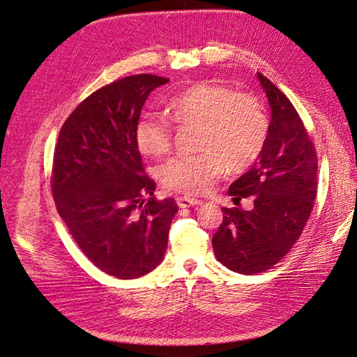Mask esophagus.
<instances>
[{
    "instance_id": "1",
    "label": "esophagus",
    "mask_w": 357,
    "mask_h": 357,
    "mask_svg": "<svg viewBox=\"0 0 357 357\" xmlns=\"http://www.w3.org/2000/svg\"><path fill=\"white\" fill-rule=\"evenodd\" d=\"M178 206L181 208H187V207H198L202 204V201L199 199H193V198H187V196H179V198L176 199Z\"/></svg>"
}]
</instances>
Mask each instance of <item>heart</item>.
<instances>
[{
	"label": "heart",
	"instance_id": "b5f03b06",
	"mask_svg": "<svg viewBox=\"0 0 357 357\" xmlns=\"http://www.w3.org/2000/svg\"><path fill=\"white\" fill-rule=\"evenodd\" d=\"M167 113L178 124H198L195 146L201 150L161 165L159 179L173 192L204 193L224 169L241 172L252 165L267 139L268 121L259 102L213 81H196L174 93ZM135 144L147 158L165 155L172 147L169 123L156 115L139 118Z\"/></svg>",
	"mask_w": 357,
	"mask_h": 357
}]
</instances>
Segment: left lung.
Listing matches in <instances>:
<instances>
[{
    "label": "left lung",
    "mask_w": 357,
    "mask_h": 357,
    "mask_svg": "<svg viewBox=\"0 0 357 357\" xmlns=\"http://www.w3.org/2000/svg\"><path fill=\"white\" fill-rule=\"evenodd\" d=\"M268 98L267 139L252 169L229 188L234 201L252 198L253 208L222 207L211 244L216 259L242 275L276 265L299 239L317 192V155L290 100L257 72Z\"/></svg>",
    "instance_id": "left-lung-1"
}]
</instances>
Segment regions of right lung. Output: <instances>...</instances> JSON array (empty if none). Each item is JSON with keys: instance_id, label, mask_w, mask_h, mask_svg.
Wrapping results in <instances>:
<instances>
[{"instance_id": "right-lung-1", "label": "right lung", "mask_w": 357, "mask_h": 357, "mask_svg": "<svg viewBox=\"0 0 357 357\" xmlns=\"http://www.w3.org/2000/svg\"><path fill=\"white\" fill-rule=\"evenodd\" d=\"M169 82L132 75L87 96L66 119L53 156L52 192L81 252L118 279L147 275L164 259L178 206L156 201L135 144L149 95Z\"/></svg>"}]
</instances>
